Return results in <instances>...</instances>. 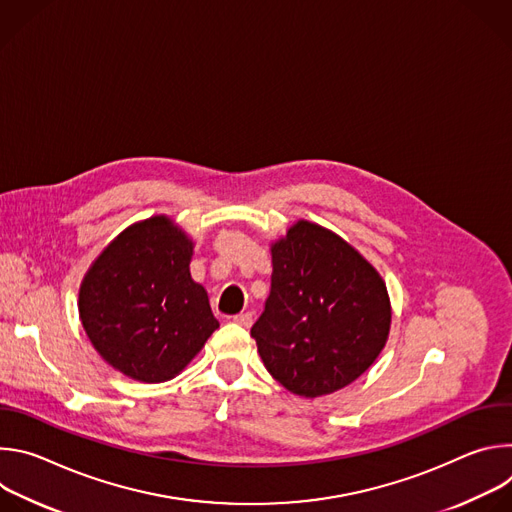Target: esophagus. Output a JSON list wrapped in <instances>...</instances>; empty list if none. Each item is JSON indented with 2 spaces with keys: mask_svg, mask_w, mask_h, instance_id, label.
<instances>
[{
  "mask_svg": "<svg viewBox=\"0 0 512 512\" xmlns=\"http://www.w3.org/2000/svg\"><path fill=\"white\" fill-rule=\"evenodd\" d=\"M233 322L239 324V326H243V328H249V326L253 324V314H251V312L237 314V316H233Z\"/></svg>",
  "mask_w": 512,
  "mask_h": 512,
  "instance_id": "esophagus-1",
  "label": "esophagus"
}]
</instances>
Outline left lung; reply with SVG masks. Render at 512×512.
I'll return each instance as SVG.
<instances>
[{
    "label": "left lung",
    "instance_id": "8db88e82",
    "mask_svg": "<svg viewBox=\"0 0 512 512\" xmlns=\"http://www.w3.org/2000/svg\"><path fill=\"white\" fill-rule=\"evenodd\" d=\"M271 265L269 298L251 328L269 375L310 399L356 381L389 338L391 302L379 271L310 221L271 243Z\"/></svg>",
    "mask_w": 512,
    "mask_h": 512
}]
</instances>
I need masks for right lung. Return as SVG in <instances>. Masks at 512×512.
I'll return each mask as SVG.
<instances>
[{"mask_svg": "<svg viewBox=\"0 0 512 512\" xmlns=\"http://www.w3.org/2000/svg\"><path fill=\"white\" fill-rule=\"evenodd\" d=\"M194 243L160 214L117 235L87 271L79 314L95 350L141 383L174 379L218 328L190 275Z\"/></svg>", "mask_w": 512, "mask_h": 512, "instance_id": "add662e5", "label": "right lung"}]
</instances>
